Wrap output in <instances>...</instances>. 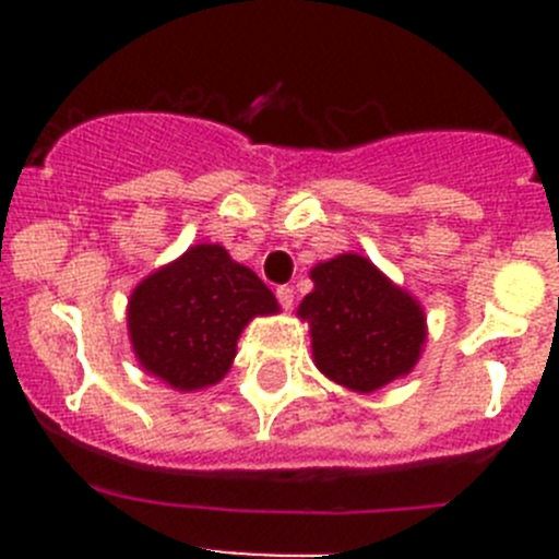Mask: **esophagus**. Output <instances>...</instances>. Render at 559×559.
Listing matches in <instances>:
<instances>
[{
  "label": "esophagus",
  "mask_w": 559,
  "mask_h": 559,
  "mask_svg": "<svg viewBox=\"0 0 559 559\" xmlns=\"http://www.w3.org/2000/svg\"><path fill=\"white\" fill-rule=\"evenodd\" d=\"M275 297H278L284 311H292V306H295V289H292V286H278V289H275Z\"/></svg>",
  "instance_id": "esophagus-1"
}]
</instances>
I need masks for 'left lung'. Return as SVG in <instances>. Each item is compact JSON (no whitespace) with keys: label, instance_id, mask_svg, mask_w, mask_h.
I'll return each instance as SVG.
<instances>
[{"label":"left lung","instance_id":"left-lung-1","mask_svg":"<svg viewBox=\"0 0 559 559\" xmlns=\"http://www.w3.org/2000/svg\"><path fill=\"white\" fill-rule=\"evenodd\" d=\"M313 292L297 316L308 321L313 365L335 384L370 394L419 362L427 316L411 292L368 257L337 253L311 267Z\"/></svg>","mask_w":559,"mask_h":559}]
</instances>
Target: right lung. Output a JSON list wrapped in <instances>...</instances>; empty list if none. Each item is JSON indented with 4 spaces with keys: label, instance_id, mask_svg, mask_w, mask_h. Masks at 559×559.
Listing matches in <instances>:
<instances>
[{
    "label": "right lung",
    "instance_id": "right-lung-1",
    "mask_svg": "<svg viewBox=\"0 0 559 559\" xmlns=\"http://www.w3.org/2000/svg\"><path fill=\"white\" fill-rule=\"evenodd\" d=\"M278 311L251 267L224 246L197 243L134 286L127 330L145 373L178 392H197L229 373L248 321Z\"/></svg>",
    "mask_w": 559,
    "mask_h": 559
}]
</instances>
